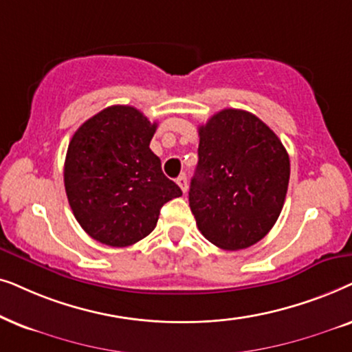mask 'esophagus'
I'll use <instances>...</instances> for the list:
<instances>
[{"label": "esophagus", "instance_id": "34e87169", "mask_svg": "<svg viewBox=\"0 0 352 352\" xmlns=\"http://www.w3.org/2000/svg\"><path fill=\"white\" fill-rule=\"evenodd\" d=\"M177 185L180 186V190L184 191V193H186V190H188V180H186L185 173H182L179 179H177Z\"/></svg>", "mask_w": 352, "mask_h": 352}]
</instances>
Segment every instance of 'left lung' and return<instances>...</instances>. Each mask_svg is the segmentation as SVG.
Wrapping results in <instances>:
<instances>
[{
  "mask_svg": "<svg viewBox=\"0 0 352 352\" xmlns=\"http://www.w3.org/2000/svg\"><path fill=\"white\" fill-rule=\"evenodd\" d=\"M198 166L190 208L199 232L228 251L261 241L277 222L289 182V157L259 117L223 109L198 129Z\"/></svg>",
  "mask_w": 352,
  "mask_h": 352,
  "instance_id": "obj_1",
  "label": "left lung"
}]
</instances>
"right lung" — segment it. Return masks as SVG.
Segmentation results:
<instances>
[{
  "mask_svg": "<svg viewBox=\"0 0 352 352\" xmlns=\"http://www.w3.org/2000/svg\"><path fill=\"white\" fill-rule=\"evenodd\" d=\"M156 127L132 106H111L74 133L64 162L65 195L93 240L135 245L154 230L162 206L182 196L149 149Z\"/></svg>",
  "mask_w": 352,
  "mask_h": 352,
  "instance_id": "add662e5",
  "label": "right lung"
}]
</instances>
